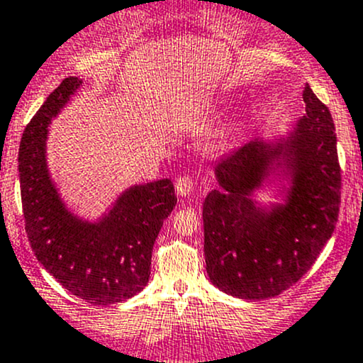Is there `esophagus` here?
<instances>
[{
	"label": "esophagus",
	"instance_id": "1",
	"mask_svg": "<svg viewBox=\"0 0 363 363\" xmlns=\"http://www.w3.org/2000/svg\"><path fill=\"white\" fill-rule=\"evenodd\" d=\"M193 179L189 175H182V177H179L175 181V191H177V194H181V196H188L193 191Z\"/></svg>",
	"mask_w": 363,
	"mask_h": 363
}]
</instances>
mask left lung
<instances>
[{"label":"left lung","instance_id":"8db88e82","mask_svg":"<svg viewBox=\"0 0 363 363\" xmlns=\"http://www.w3.org/2000/svg\"><path fill=\"white\" fill-rule=\"evenodd\" d=\"M306 114L287 140L254 139L216 165L220 188L203 201L205 262L217 289L268 299L296 281L333 236L341 203V167L329 108L304 86ZM284 167H281V165ZM280 166L291 179L288 201L269 211L251 193Z\"/></svg>","mask_w":363,"mask_h":363}]
</instances>
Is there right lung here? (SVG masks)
Masks as SVG:
<instances>
[{
  "label": "right lung",
  "mask_w": 363,
  "mask_h": 363,
  "mask_svg": "<svg viewBox=\"0 0 363 363\" xmlns=\"http://www.w3.org/2000/svg\"><path fill=\"white\" fill-rule=\"evenodd\" d=\"M82 85L69 76L22 133L18 150L22 212L38 261L72 296L97 306L127 301L150 281L151 254L177 203L170 179L132 186L99 223L67 211L47 169L48 125Z\"/></svg>",
  "instance_id": "add662e5"
}]
</instances>
